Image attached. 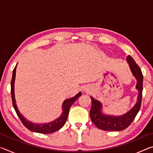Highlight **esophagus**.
Returning <instances> with one entry per match:
<instances>
[{
  "mask_svg": "<svg viewBox=\"0 0 153 153\" xmlns=\"http://www.w3.org/2000/svg\"><path fill=\"white\" fill-rule=\"evenodd\" d=\"M84 90V91H88V90L87 88H84V90Z\"/></svg>",
  "mask_w": 153,
  "mask_h": 153,
  "instance_id": "obj_1",
  "label": "esophagus"
}]
</instances>
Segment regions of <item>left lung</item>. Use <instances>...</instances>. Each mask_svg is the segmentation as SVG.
I'll return each mask as SVG.
<instances>
[{
  "instance_id": "left-lung-1",
  "label": "left lung",
  "mask_w": 153,
  "mask_h": 153,
  "mask_svg": "<svg viewBox=\"0 0 153 153\" xmlns=\"http://www.w3.org/2000/svg\"><path fill=\"white\" fill-rule=\"evenodd\" d=\"M127 62L130 68L133 76L136 79V88L138 91L137 101L134 107L128 112L121 115H111L102 113V105L99 100L91 98L92 107L90 111V116L92 123L98 128L105 131H121L126 129L135 119L140 108L142 90H143V76L139 66L130 55L126 58Z\"/></svg>"
}]
</instances>
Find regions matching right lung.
<instances>
[{
  "mask_svg": "<svg viewBox=\"0 0 153 153\" xmlns=\"http://www.w3.org/2000/svg\"><path fill=\"white\" fill-rule=\"evenodd\" d=\"M17 64L13 71V76L11 82V98L13 101V105L15 108V111L17 114L18 117L22 121V122L24 124L25 127L29 129V130L33 131V132H37L40 134H51L55 132V131L60 129L63 127L65 123H66V121L68 117L69 109L71 107V105L74 104V102L82 95V92H79L78 94H77L75 97L68 98L64 100L62 105V109L63 112L61 113V115L59 116L56 120L51 121L48 123H33L32 121L27 120L26 118H25L22 114L20 113L19 109H18L17 106L16 104V100L15 98V75H16V67Z\"/></svg>",
  "mask_w": 153,
  "mask_h": 153,
  "instance_id": "obj_1",
  "label": "right lung"
}]
</instances>
